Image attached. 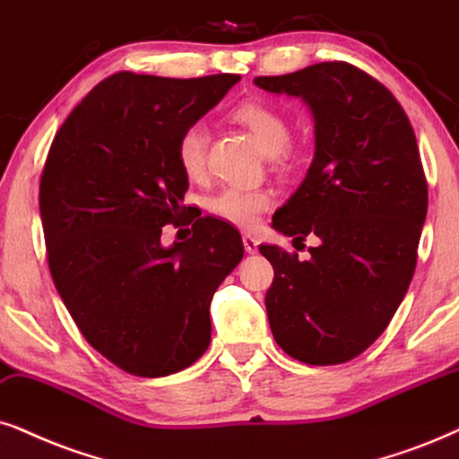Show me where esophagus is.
I'll return each mask as SVG.
<instances>
[{
  "label": "esophagus",
  "instance_id": "obj_1",
  "mask_svg": "<svg viewBox=\"0 0 459 459\" xmlns=\"http://www.w3.org/2000/svg\"><path fill=\"white\" fill-rule=\"evenodd\" d=\"M243 247H246L247 254L258 252V239H254L252 235H243Z\"/></svg>",
  "mask_w": 459,
  "mask_h": 459
}]
</instances>
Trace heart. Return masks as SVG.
Here are the masks:
<instances>
[{
  "mask_svg": "<svg viewBox=\"0 0 459 459\" xmlns=\"http://www.w3.org/2000/svg\"><path fill=\"white\" fill-rule=\"evenodd\" d=\"M235 118L243 126L252 131L260 148L275 160H281L290 143V126L288 120L260 101H246L235 109ZM176 156L182 171L190 179L201 178L205 173L207 159V129L203 123H193L179 133L176 143ZM271 195L258 188H241V186H224L207 199L205 207L212 216L224 222L241 226V229H252L260 216L271 207Z\"/></svg>",
  "mask_w": 459,
  "mask_h": 459,
  "instance_id": "obj_1",
  "label": "heart"
}]
</instances>
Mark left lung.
Wrapping results in <instances>:
<instances>
[{
	"label": "left lung",
	"instance_id": "8db88e82",
	"mask_svg": "<svg viewBox=\"0 0 459 459\" xmlns=\"http://www.w3.org/2000/svg\"><path fill=\"white\" fill-rule=\"evenodd\" d=\"M254 84L300 97L316 123L309 171L273 229L320 243L307 260L260 246L275 271L264 297L271 333L305 364L347 362L379 339L413 280L428 212L413 126L379 80L343 61Z\"/></svg>",
	"mask_w": 459,
	"mask_h": 459
}]
</instances>
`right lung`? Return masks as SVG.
I'll return each mask as SVG.
<instances>
[{
	"mask_svg": "<svg viewBox=\"0 0 459 459\" xmlns=\"http://www.w3.org/2000/svg\"><path fill=\"white\" fill-rule=\"evenodd\" d=\"M239 80L114 74L52 139L39 179L52 281L84 339L131 375L178 373L205 353L212 297L243 258L241 235L212 216L160 243L186 210L179 133Z\"/></svg>",
	"mask_w": 459,
	"mask_h": 459,
	"instance_id": "obj_1",
	"label": "right lung"
}]
</instances>
